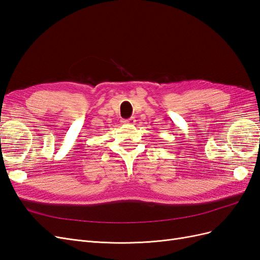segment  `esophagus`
<instances>
[{
	"label": "esophagus",
	"mask_w": 260,
	"mask_h": 260,
	"mask_svg": "<svg viewBox=\"0 0 260 260\" xmlns=\"http://www.w3.org/2000/svg\"><path fill=\"white\" fill-rule=\"evenodd\" d=\"M122 123H127V124H135L136 123V118L131 117L129 119H124L122 120Z\"/></svg>",
	"instance_id": "34e87169"
}]
</instances>
